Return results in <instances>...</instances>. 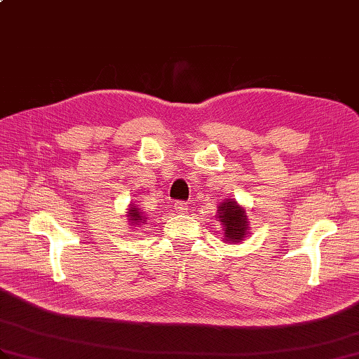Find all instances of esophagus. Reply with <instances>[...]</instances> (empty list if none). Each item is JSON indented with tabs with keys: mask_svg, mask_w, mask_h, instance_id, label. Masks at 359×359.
Wrapping results in <instances>:
<instances>
[{
	"mask_svg": "<svg viewBox=\"0 0 359 359\" xmlns=\"http://www.w3.org/2000/svg\"><path fill=\"white\" fill-rule=\"evenodd\" d=\"M189 210V204L184 203V201H177L175 203V212L177 213H186Z\"/></svg>",
	"mask_w": 359,
	"mask_h": 359,
	"instance_id": "obj_1",
	"label": "esophagus"
}]
</instances>
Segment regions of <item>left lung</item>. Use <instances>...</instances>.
Listing matches in <instances>:
<instances>
[{"label": "left lung", "mask_w": 359, "mask_h": 359, "mask_svg": "<svg viewBox=\"0 0 359 359\" xmlns=\"http://www.w3.org/2000/svg\"><path fill=\"white\" fill-rule=\"evenodd\" d=\"M219 221L224 226V236L225 241L230 242H241L242 238H245L248 230V221L247 215L243 210L234 203V201H225L219 205Z\"/></svg>", "instance_id": "8db88e82"}]
</instances>
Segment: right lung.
<instances>
[{
	"label": "right lung",
	"mask_w": 359,
	"mask_h": 359,
	"mask_svg": "<svg viewBox=\"0 0 359 359\" xmlns=\"http://www.w3.org/2000/svg\"><path fill=\"white\" fill-rule=\"evenodd\" d=\"M130 219L129 221H133V222H140V221H143L142 219V216H140V213H138V208H135V207H130V210H129V215H128Z\"/></svg>",
	"instance_id": "add662e5"
}]
</instances>
